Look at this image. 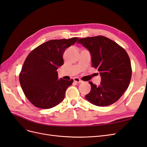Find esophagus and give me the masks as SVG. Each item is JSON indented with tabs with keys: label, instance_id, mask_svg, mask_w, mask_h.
Masks as SVG:
<instances>
[{
	"label": "esophagus",
	"instance_id": "1",
	"mask_svg": "<svg viewBox=\"0 0 147 147\" xmlns=\"http://www.w3.org/2000/svg\"><path fill=\"white\" fill-rule=\"evenodd\" d=\"M74 82H76V83H82V80H81L79 78H78V77H75L74 78Z\"/></svg>",
	"mask_w": 147,
	"mask_h": 147
}]
</instances>
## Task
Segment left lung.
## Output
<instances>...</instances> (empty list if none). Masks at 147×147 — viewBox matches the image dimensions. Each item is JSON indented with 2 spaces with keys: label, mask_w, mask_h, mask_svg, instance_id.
I'll return each instance as SVG.
<instances>
[{
  "label": "left lung",
  "mask_w": 147,
  "mask_h": 147,
  "mask_svg": "<svg viewBox=\"0 0 147 147\" xmlns=\"http://www.w3.org/2000/svg\"><path fill=\"white\" fill-rule=\"evenodd\" d=\"M90 51L92 66L100 72L101 82L97 86L90 82L91 90L85 98L97 106H108L116 102L129 85L132 68L124 49L107 37L82 38L77 42Z\"/></svg>",
  "instance_id": "left-lung-1"
}]
</instances>
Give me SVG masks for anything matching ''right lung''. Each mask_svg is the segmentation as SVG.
Returning <instances> with one entry per match:
<instances>
[{
  "label": "right lung",
  "mask_w": 147,
  "mask_h": 147,
  "mask_svg": "<svg viewBox=\"0 0 147 147\" xmlns=\"http://www.w3.org/2000/svg\"><path fill=\"white\" fill-rule=\"evenodd\" d=\"M79 38L51 40L31 51L20 74V83L26 97L34 106L51 109L63 100L65 92L74 80L58 79L57 69L64 64L67 48Z\"/></svg>",
  "instance_id": "add662e5"
}]
</instances>
